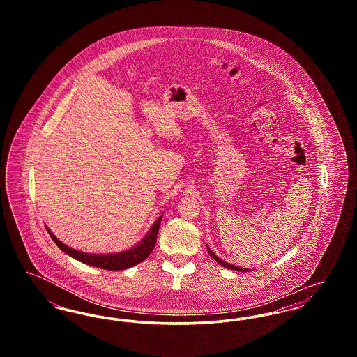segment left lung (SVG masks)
I'll use <instances>...</instances> for the list:
<instances>
[{
  "mask_svg": "<svg viewBox=\"0 0 357 357\" xmlns=\"http://www.w3.org/2000/svg\"><path fill=\"white\" fill-rule=\"evenodd\" d=\"M207 252H208V255H211V258H214L220 265H222L223 268H227V269H231V271H239V272H248V269H243V268H238V266H234V265H230V264H227L226 261H222L221 258H218L217 255L213 253V250L207 246Z\"/></svg>",
  "mask_w": 357,
  "mask_h": 357,
  "instance_id": "8db88e82",
  "label": "left lung"
}]
</instances>
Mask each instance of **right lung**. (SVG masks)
I'll return each instance as SVG.
<instances>
[{
    "label": "right lung",
    "mask_w": 357,
    "mask_h": 357,
    "mask_svg": "<svg viewBox=\"0 0 357 357\" xmlns=\"http://www.w3.org/2000/svg\"><path fill=\"white\" fill-rule=\"evenodd\" d=\"M162 217L158 218V221L155 222L151 227V230L149 231V234L143 238L135 248L126 250V252H120V253H114V255H89V253H83L79 250H75L72 248H69L67 245H64L61 241H59L57 238L53 236L50 229L48 233L51 236L53 242L67 255H70L72 258L99 268V269H105V271H124L128 269L131 266H135L137 264H140L142 261H144L149 255H151V252L155 248L156 243V234L159 231V226H160Z\"/></svg>",
    "instance_id": "1"
}]
</instances>
